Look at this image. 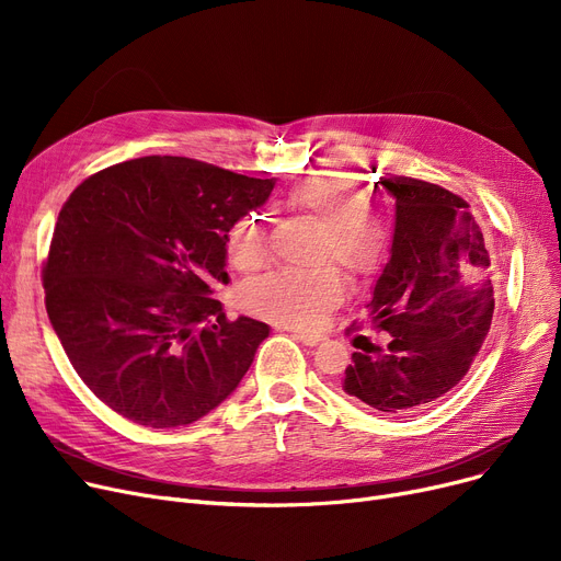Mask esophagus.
<instances>
[{
    "label": "esophagus",
    "instance_id": "1",
    "mask_svg": "<svg viewBox=\"0 0 561 561\" xmlns=\"http://www.w3.org/2000/svg\"><path fill=\"white\" fill-rule=\"evenodd\" d=\"M290 336L296 339V341H300V343H305V345H309V347H313V345H318L322 341L320 334H311V332H290Z\"/></svg>",
    "mask_w": 561,
    "mask_h": 561
}]
</instances>
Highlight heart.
<instances>
[{"instance_id": "1", "label": "heart", "mask_w": 561, "mask_h": 561, "mask_svg": "<svg viewBox=\"0 0 561 561\" xmlns=\"http://www.w3.org/2000/svg\"><path fill=\"white\" fill-rule=\"evenodd\" d=\"M293 209L322 222L316 259H334L352 277L370 275L387 250V225L366 209L364 193L336 172L305 176L286 195ZM227 254L239 271H254L268 256L265 227L259 216L236 222L227 239ZM343 298V279L334 265L293 271L282 268L250 279L239 288L243 311L282 328L309 330L322 322Z\"/></svg>"}]
</instances>
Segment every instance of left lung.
Masks as SVG:
<instances>
[{
    "mask_svg": "<svg viewBox=\"0 0 561 561\" xmlns=\"http://www.w3.org/2000/svg\"><path fill=\"white\" fill-rule=\"evenodd\" d=\"M379 188L396 199V227L366 307L391 341L352 355L343 391L404 414L446 396L473 364L493 318V271L466 199L398 174L379 176Z\"/></svg>",
    "mask_w": 561,
    "mask_h": 561,
    "instance_id": "left-lung-1",
    "label": "left lung"
}]
</instances>
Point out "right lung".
Masks as SVG:
<instances>
[{
  "label": "right lung",
  "mask_w": 561,
  "mask_h": 561,
  "mask_svg": "<svg viewBox=\"0 0 561 561\" xmlns=\"http://www.w3.org/2000/svg\"><path fill=\"white\" fill-rule=\"evenodd\" d=\"M254 180L186 157H142L81 182L43 268L51 328L79 377L117 414L154 430L209 414L241 385L265 322H229L231 227L268 199Z\"/></svg>",
  "instance_id": "right-lung-1"
}]
</instances>
